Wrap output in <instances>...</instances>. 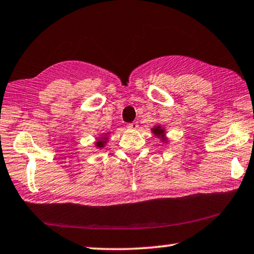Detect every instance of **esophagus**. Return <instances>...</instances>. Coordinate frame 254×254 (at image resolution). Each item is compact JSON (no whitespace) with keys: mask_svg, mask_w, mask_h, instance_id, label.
Listing matches in <instances>:
<instances>
[{"mask_svg":"<svg viewBox=\"0 0 254 254\" xmlns=\"http://www.w3.org/2000/svg\"><path fill=\"white\" fill-rule=\"evenodd\" d=\"M138 127H139L138 122H132L127 124V128H131V130H137Z\"/></svg>","mask_w":254,"mask_h":254,"instance_id":"34e87169","label":"esophagus"}]
</instances>
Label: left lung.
<instances>
[{"label":"left lung","mask_w":254,"mask_h":254,"mask_svg":"<svg viewBox=\"0 0 254 254\" xmlns=\"http://www.w3.org/2000/svg\"><path fill=\"white\" fill-rule=\"evenodd\" d=\"M151 132H153V134L155 135V137L160 139V141H162L163 143H166L168 145L169 143V138L166 137V130L165 127H163L161 126V124H156V126H154L153 127L150 128Z\"/></svg>","instance_id":"left-lung-1"}]
</instances>
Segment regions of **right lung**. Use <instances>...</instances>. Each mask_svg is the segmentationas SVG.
Segmentation results:
<instances>
[{"mask_svg":"<svg viewBox=\"0 0 254 254\" xmlns=\"http://www.w3.org/2000/svg\"><path fill=\"white\" fill-rule=\"evenodd\" d=\"M109 133H111V132H107V133H103L97 138L96 141H94V146H96L98 149L104 148V147L106 146V143L108 142V139H109V137H108Z\"/></svg>","mask_w":254,"mask_h":254,"instance_id":"add662e5","label":"right lung"}]
</instances>
